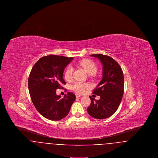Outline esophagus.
Wrapping results in <instances>:
<instances>
[{"mask_svg": "<svg viewBox=\"0 0 158 158\" xmlns=\"http://www.w3.org/2000/svg\"><path fill=\"white\" fill-rule=\"evenodd\" d=\"M76 98H79V97H81V95H79V94H76Z\"/></svg>", "mask_w": 158, "mask_h": 158, "instance_id": "esophagus-1", "label": "esophagus"}]
</instances>
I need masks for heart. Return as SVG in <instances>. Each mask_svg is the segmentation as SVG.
<instances>
[{"mask_svg":"<svg viewBox=\"0 0 158 158\" xmlns=\"http://www.w3.org/2000/svg\"><path fill=\"white\" fill-rule=\"evenodd\" d=\"M79 65L82 67L89 75H94L97 71V64L92 60H83L79 62ZM74 69L72 65H69L64 71V77L66 81H70L73 79ZM90 88V85L88 83L76 82L72 86V89L77 94H82L86 89Z\"/></svg>","mask_w":158,"mask_h":158,"instance_id":"heart-1","label":"heart"}]
</instances>
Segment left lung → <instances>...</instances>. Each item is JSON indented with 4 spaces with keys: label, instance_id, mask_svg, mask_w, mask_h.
I'll return each mask as SVG.
<instances>
[{
    "label": "left lung",
    "instance_id": "obj_1",
    "mask_svg": "<svg viewBox=\"0 0 158 158\" xmlns=\"http://www.w3.org/2000/svg\"><path fill=\"white\" fill-rule=\"evenodd\" d=\"M90 56L101 61L103 77L93 91L100 99L95 100L89 97L91 103L88 113L95 118L105 119L113 115L120 104L124 94V75L120 66L112 57L100 54Z\"/></svg>",
    "mask_w": 158,
    "mask_h": 158
}]
</instances>
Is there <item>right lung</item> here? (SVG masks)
Returning <instances> with one entry per match:
<instances>
[{"instance_id": "obj_1", "label": "right lung", "mask_w": 158, "mask_h": 158, "mask_svg": "<svg viewBox=\"0 0 158 158\" xmlns=\"http://www.w3.org/2000/svg\"><path fill=\"white\" fill-rule=\"evenodd\" d=\"M73 59L57 55H48L38 60L31 70L28 85L31 98L40 114L47 119L58 121L68 115L76 99L69 92L64 97L57 95L56 89L66 84L64 68Z\"/></svg>"}]
</instances>
